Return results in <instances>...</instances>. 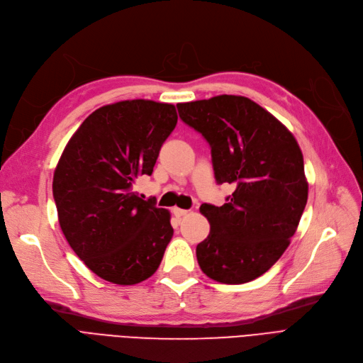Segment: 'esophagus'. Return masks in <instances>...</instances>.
<instances>
[{
  "label": "esophagus",
  "mask_w": 363,
  "mask_h": 363,
  "mask_svg": "<svg viewBox=\"0 0 363 363\" xmlns=\"http://www.w3.org/2000/svg\"><path fill=\"white\" fill-rule=\"evenodd\" d=\"M172 213H174V216H176V217H183V216H186L187 213H189V210L174 207V208H172Z\"/></svg>",
  "instance_id": "34e87169"
}]
</instances>
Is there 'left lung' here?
Listing matches in <instances>:
<instances>
[{"label": "left lung", "mask_w": 363, "mask_h": 363, "mask_svg": "<svg viewBox=\"0 0 363 363\" xmlns=\"http://www.w3.org/2000/svg\"><path fill=\"white\" fill-rule=\"evenodd\" d=\"M177 108L208 141L216 182L235 187L222 207L199 208L210 234L196 245L198 264L219 283L252 281L289 247L306 208L302 152L280 121L245 96L219 95Z\"/></svg>", "instance_id": "obj_1"}]
</instances>
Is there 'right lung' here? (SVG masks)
<instances>
[{"mask_svg":"<svg viewBox=\"0 0 363 363\" xmlns=\"http://www.w3.org/2000/svg\"><path fill=\"white\" fill-rule=\"evenodd\" d=\"M177 125L172 104L119 101L95 110L65 146L53 174V198L71 249L98 277L137 284L155 274L172 238L171 216L134 192L152 176Z\"/></svg>","mask_w":363,"mask_h":363,"instance_id":"1","label":"right lung"}]
</instances>
